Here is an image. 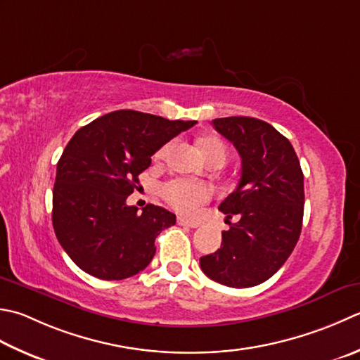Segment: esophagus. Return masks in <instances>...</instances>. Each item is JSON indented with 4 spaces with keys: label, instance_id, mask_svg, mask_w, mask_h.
<instances>
[{
    "label": "esophagus",
    "instance_id": "esophagus-1",
    "mask_svg": "<svg viewBox=\"0 0 360 360\" xmlns=\"http://www.w3.org/2000/svg\"><path fill=\"white\" fill-rule=\"evenodd\" d=\"M178 224H179V226H186V228H198V223L192 221V220H187V218H182V217L178 218Z\"/></svg>",
    "mask_w": 360,
    "mask_h": 360
}]
</instances>
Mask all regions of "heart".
Instances as JSON below:
<instances>
[{"label": "heart", "instance_id": "1", "mask_svg": "<svg viewBox=\"0 0 360 360\" xmlns=\"http://www.w3.org/2000/svg\"><path fill=\"white\" fill-rule=\"evenodd\" d=\"M170 143H167L158 151L156 158L162 159L170 150ZM200 150L207 160L212 158L226 159V146L220 139L206 137L200 140ZM162 195L178 212L184 215H192L196 212L202 202H206L212 196V188L207 184L193 179H173L162 187Z\"/></svg>", "mask_w": 360, "mask_h": 360}]
</instances>
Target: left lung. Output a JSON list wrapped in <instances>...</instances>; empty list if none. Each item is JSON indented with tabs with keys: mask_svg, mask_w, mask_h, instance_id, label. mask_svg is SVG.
Segmentation results:
<instances>
[{
	"mask_svg": "<svg viewBox=\"0 0 360 360\" xmlns=\"http://www.w3.org/2000/svg\"><path fill=\"white\" fill-rule=\"evenodd\" d=\"M214 128L242 158L237 188L218 209L229 229L221 246L200 259L215 283L246 288L265 283L297 245L304 214V176L292 143L271 124L251 117L215 118ZM238 216L236 224L229 218Z\"/></svg>",
	"mask_w": 360,
	"mask_h": 360,
	"instance_id": "1",
	"label": "left lung"
}]
</instances>
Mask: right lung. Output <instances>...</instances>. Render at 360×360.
<instances>
[{
  "instance_id": "add662e5",
  "label": "right lung",
  "mask_w": 360,
  "mask_h": 360,
  "mask_svg": "<svg viewBox=\"0 0 360 360\" xmlns=\"http://www.w3.org/2000/svg\"><path fill=\"white\" fill-rule=\"evenodd\" d=\"M195 123L123 109L76 131L56 170L53 228L82 271L118 281L151 262L154 240L173 226L176 215L154 204L139 212L126 198L153 154Z\"/></svg>"
}]
</instances>
